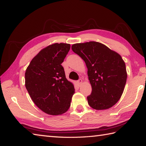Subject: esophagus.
I'll use <instances>...</instances> for the list:
<instances>
[{
    "label": "esophagus",
    "instance_id": "esophagus-1",
    "mask_svg": "<svg viewBox=\"0 0 146 146\" xmlns=\"http://www.w3.org/2000/svg\"><path fill=\"white\" fill-rule=\"evenodd\" d=\"M78 84H79V86H80V85L82 83V79H79V80L78 81Z\"/></svg>",
    "mask_w": 146,
    "mask_h": 146
}]
</instances>
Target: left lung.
I'll return each instance as SVG.
<instances>
[{
    "instance_id": "8db88e82",
    "label": "left lung",
    "mask_w": 146,
    "mask_h": 146,
    "mask_svg": "<svg viewBox=\"0 0 146 146\" xmlns=\"http://www.w3.org/2000/svg\"><path fill=\"white\" fill-rule=\"evenodd\" d=\"M85 62L92 88L87 97L91 107L106 110L116 104L123 93L127 78L126 65L119 54L100 42L90 41L72 46Z\"/></svg>"
}]
</instances>
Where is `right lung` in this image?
Returning <instances> with one entry per match:
<instances>
[{
    "label": "right lung",
    "mask_w": 146,
    "mask_h": 146,
    "mask_svg": "<svg viewBox=\"0 0 146 146\" xmlns=\"http://www.w3.org/2000/svg\"><path fill=\"white\" fill-rule=\"evenodd\" d=\"M70 48L67 43L49 45L34 57L25 71V87L32 101L49 115L67 112L75 93L61 65Z\"/></svg>",
    "instance_id": "1"
}]
</instances>
